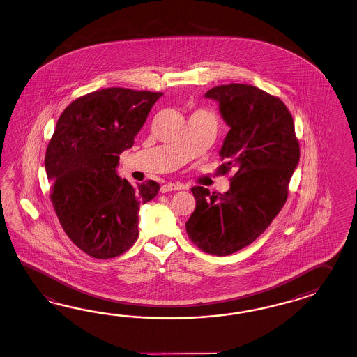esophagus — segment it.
Here are the masks:
<instances>
[{"mask_svg": "<svg viewBox=\"0 0 357 357\" xmlns=\"http://www.w3.org/2000/svg\"><path fill=\"white\" fill-rule=\"evenodd\" d=\"M180 189H183V186L178 183H167L162 185V188H160L162 192H174V190H180Z\"/></svg>", "mask_w": 357, "mask_h": 357, "instance_id": "1", "label": "esophagus"}]
</instances>
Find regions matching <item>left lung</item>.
<instances>
[{
    "label": "left lung",
    "instance_id": "left-lung-1",
    "mask_svg": "<svg viewBox=\"0 0 357 357\" xmlns=\"http://www.w3.org/2000/svg\"><path fill=\"white\" fill-rule=\"evenodd\" d=\"M204 97L219 103L230 128L219 151L220 172L234 174L224 194L192 188L197 204L185 225L204 252L227 256L252 243L282 210L301 150L293 116L278 97L234 82Z\"/></svg>",
    "mask_w": 357,
    "mask_h": 357
}]
</instances>
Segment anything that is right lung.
Masks as SVG:
<instances>
[{
    "label": "right lung",
    "mask_w": 357,
    "mask_h": 357,
    "mask_svg": "<svg viewBox=\"0 0 357 357\" xmlns=\"http://www.w3.org/2000/svg\"><path fill=\"white\" fill-rule=\"evenodd\" d=\"M162 96L101 89L75 100L56 121L45 155L50 199L66 234L96 259L115 257L133 246L139 206L160 189L153 180L132 186L116 167Z\"/></svg>",
    "instance_id": "right-lung-1"
}]
</instances>
